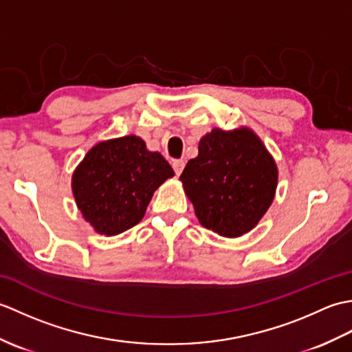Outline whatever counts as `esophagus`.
<instances>
[{"label":"esophagus","mask_w":352,"mask_h":352,"mask_svg":"<svg viewBox=\"0 0 352 352\" xmlns=\"http://www.w3.org/2000/svg\"><path fill=\"white\" fill-rule=\"evenodd\" d=\"M172 168H174L177 175H180L184 169V160H174L172 162Z\"/></svg>","instance_id":"esophagus-1"}]
</instances>
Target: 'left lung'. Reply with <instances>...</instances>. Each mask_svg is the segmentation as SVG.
Wrapping results in <instances>:
<instances>
[{
  "instance_id": "8db88e82",
  "label": "left lung",
  "mask_w": 352,
  "mask_h": 352,
  "mask_svg": "<svg viewBox=\"0 0 352 352\" xmlns=\"http://www.w3.org/2000/svg\"><path fill=\"white\" fill-rule=\"evenodd\" d=\"M201 226L223 237H241L271 207L278 168L248 126L213 129L201 138L198 155L180 175Z\"/></svg>"
}]
</instances>
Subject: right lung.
I'll use <instances>...</instances> for the list:
<instances>
[{
	"label": "right lung",
	"mask_w": 352,
	"mask_h": 352,
	"mask_svg": "<svg viewBox=\"0 0 352 352\" xmlns=\"http://www.w3.org/2000/svg\"><path fill=\"white\" fill-rule=\"evenodd\" d=\"M174 169L139 136L98 142L72 174V193L98 234L116 236L144 218L154 192Z\"/></svg>",
	"instance_id": "obj_1"
}]
</instances>
